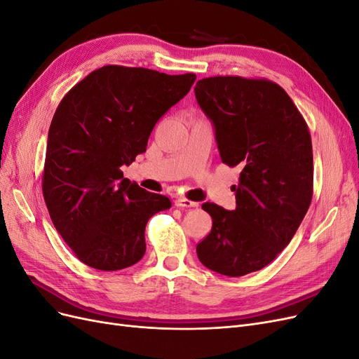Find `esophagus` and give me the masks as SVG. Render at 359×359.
Returning a JSON list of instances; mask_svg holds the SVG:
<instances>
[{"label": "esophagus", "instance_id": "1", "mask_svg": "<svg viewBox=\"0 0 359 359\" xmlns=\"http://www.w3.org/2000/svg\"><path fill=\"white\" fill-rule=\"evenodd\" d=\"M175 205L180 206V208H196V206H198L196 202H191V201L184 199V198H178L175 201Z\"/></svg>", "mask_w": 359, "mask_h": 359}]
</instances>
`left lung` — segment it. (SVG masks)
<instances>
[{"instance_id":"obj_1","label":"left lung","mask_w":359,"mask_h":359,"mask_svg":"<svg viewBox=\"0 0 359 359\" xmlns=\"http://www.w3.org/2000/svg\"><path fill=\"white\" fill-rule=\"evenodd\" d=\"M194 95L215 130L222 161L241 169L236 206L206 202L211 232L196 245L215 273L241 277L273 262L298 231L313 196V148L306 119L273 81L214 76Z\"/></svg>"}]
</instances>
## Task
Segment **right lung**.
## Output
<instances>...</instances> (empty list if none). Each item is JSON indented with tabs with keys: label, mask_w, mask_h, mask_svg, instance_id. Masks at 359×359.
I'll return each mask as SVG.
<instances>
[{
	"label": "right lung",
	"mask_w": 359,
	"mask_h": 359,
	"mask_svg": "<svg viewBox=\"0 0 359 359\" xmlns=\"http://www.w3.org/2000/svg\"><path fill=\"white\" fill-rule=\"evenodd\" d=\"M196 74L104 66L64 95L48 135L43 198L50 220L81 262L118 271L145 255V226L170 208L163 194L123 175L145 153L158 119Z\"/></svg>",
	"instance_id": "obj_1"
}]
</instances>
